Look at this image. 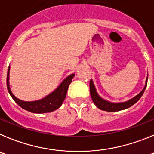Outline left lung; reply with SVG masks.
<instances>
[{
  "label": "left lung",
  "mask_w": 154,
  "mask_h": 154,
  "mask_svg": "<svg viewBox=\"0 0 154 154\" xmlns=\"http://www.w3.org/2000/svg\"><path fill=\"white\" fill-rule=\"evenodd\" d=\"M147 79L148 77L146 79L145 86H144L143 90L138 95H137L133 99H130V100H128L126 102H123V103H111V102L107 101L106 99L100 97L99 94L97 93V91H96V87H95V85L93 83V81H92V79H91L90 83H89L91 98H92L94 104L96 105L99 109L107 111V112H117V111H119V110L126 109L130 108V106H132L133 104H135L139 99H140L142 95L143 94L144 91L146 89V85H147Z\"/></svg>",
  "instance_id": "obj_1"
}]
</instances>
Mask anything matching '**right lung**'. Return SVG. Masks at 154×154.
<instances>
[{
    "label": "right lung",
    "mask_w": 154,
    "mask_h": 154,
    "mask_svg": "<svg viewBox=\"0 0 154 154\" xmlns=\"http://www.w3.org/2000/svg\"><path fill=\"white\" fill-rule=\"evenodd\" d=\"M9 75H10V65L8 67V74H7V88H8L9 94L18 106H20L24 109L33 112V113L51 112L59 108L65 100L68 88L73 77L75 76V74L69 75L61 82L60 85L57 87V89H55L52 92L48 94L43 99L35 100V101L27 102L17 99L12 93L10 88V84H9Z\"/></svg>",
    "instance_id": "add662e5"
}]
</instances>
